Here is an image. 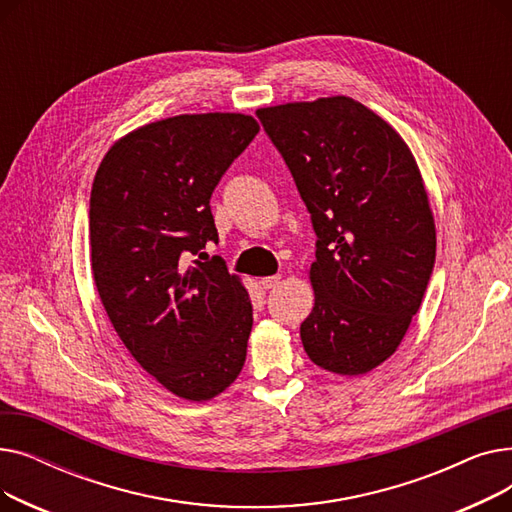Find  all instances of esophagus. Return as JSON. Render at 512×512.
Listing matches in <instances>:
<instances>
[{
	"mask_svg": "<svg viewBox=\"0 0 512 512\" xmlns=\"http://www.w3.org/2000/svg\"><path fill=\"white\" fill-rule=\"evenodd\" d=\"M280 280H282L280 274H276V276H265V278H261V286H263L265 290H272V288H276V286L280 284Z\"/></svg>",
	"mask_w": 512,
	"mask_h": 512,
	"instance_id": "obj_1",
	"label": "esophagus"
}]
</instances>
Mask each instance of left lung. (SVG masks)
<instances>
[{"instance_id": "1", "label": "left lung", "mask_w": 512, "mask_h": 512, "mask_svg": "<svg viewBox=\"0 0 512 512\" xmlns=\"http://www.w3.org/2000/svg\"><path fill=\"white\" fill-rule=\"evenodd\" d=\"M257 118L317 236L305 351L332 373H367L398 348L434 272L436 226L415 157L351 97L263 107Z\"/></svg>"}]
</instances>
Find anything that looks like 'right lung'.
Wrapping results in <instances>:
<instances>
[{"label":"right lung","instance_id":"obj_1","mask_svg":"<svg viewBox=\"0 0 512 512\" xmlns=\"http://www.w3.org/2000/svg\"><path fill=\"white\" fill-rule=\"evenodd\" d=\"M259 124L242 114L174 116L105 153L91 191V267L120 340L186 400L224 392L247 359L253 305L222 257L211 193ZM197 256V260L192 257Z\"/></svg>","mask_w":512,"mask_h":512}]
</instances>
